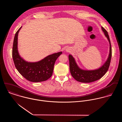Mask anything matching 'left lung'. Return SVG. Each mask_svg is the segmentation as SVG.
I'll list each match as a JSON object with an SVG mask.
<instances>
[{
    "label": "left lung",
    "mask_w": 122,
    "mask_h": 122,
    "mask_svg": "<svg viewBox=\"0 0 122 122\" xmlns=\"http://www.w3.org/2000/svg\"><path fill=\"white\" fill-rule=\"evenodd\" d=\"M102 28L110 44V51L108 58L102 67L99 69L93 70H81L77 65L75 59L70 54L69 55L70 73L73 78L78 82L82 83H91L98 80L101 78L108 70L112 56V49L108 33L103 27H102Z\"/></svg>",
    "instance_id": "8db88e82"
}]
</instances>
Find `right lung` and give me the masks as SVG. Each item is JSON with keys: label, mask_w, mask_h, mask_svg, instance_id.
Segmentation results:
<instances>
[{"label": "right lung", "mask_w": 122, "mask_h": 122, "mask_svg": "<svg viewBox=\"0 0 122 122\" xmlns=\"http://www.w3.org/2000/svg\"><path fill=\"white\" fill-rule=\"evenodd\" d=\"M21 28L16 32L14 40L12 56L15 65L18 72L29 81L39 82L46 81L52 76L55 62L62 52L48 55L38 62L25 61L20 56L18 52V35Z\"/></svg>", "instance_id": "right-lung-1"}]
</instances>
